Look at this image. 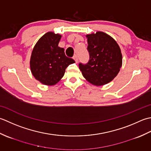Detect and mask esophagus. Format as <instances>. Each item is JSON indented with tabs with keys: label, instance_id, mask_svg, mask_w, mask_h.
I'll list each match as a JSON object with an SVG mask.
<instances>
[{
	"label": "esophagus",
	"instance_id": "esophagus-1",
	"mask_svg": "<svg viewBox=\"0 0 151 151\" xmlns=\"http://www.w3.org/2000/svg\"><path fill=\"white\" fill-rule=\"evenodd\" d=\"M73 59L75 60V61H76V63H78V55H75L73 57Z\"/></svg>",
	"mask_w": 151,
	"mask_h": 151
}]
</instances>
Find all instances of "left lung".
I'll return each mask as SVG.
<instances>
[{
    "label": "left lung",
    "instance_id": "8db88e82",
    "mask_svg": "<svg viewBox=\"0 0 151 151\" xmlns=\"http://www.w3.org/2000/svg\"><path fill=\"white\" fill-rule=\"evenodd\" d=\"M89 60L79 64L82 74L93 85L100 86L114 79L122 66V54L114 39L103 32L87 35Z\"/></svg>",
    "mask_w": 151,
    "mask_h": 151
}]
</instances>
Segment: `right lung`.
Returning <instances> with one entry per match:
<instances>
[{
    "mask_svg": "<svg viewBox=\"0 0 151 151\" xmlns=\"http://www.w3.org/2000/svg\"><path fill=\"white\" fill-rule=\"evenodd\" d=\"M60 35L45 34L36 43L30 58V70L34 77L42 83L54 85L63 78L65 70L75 60L66 56L63 48L58 47Z\"/></svg>",
    "mask_w": 151,
    "mask_h": 151,
    "instance_id": "1",
    "label": "right lung"
}]
</instances>
